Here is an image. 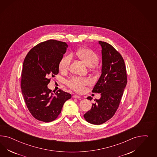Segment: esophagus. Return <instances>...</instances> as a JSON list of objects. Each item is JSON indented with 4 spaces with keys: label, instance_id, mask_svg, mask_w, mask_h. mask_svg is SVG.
I'll list each match as a JSON object with an SVG mask.
<instances>
[{
    "label": "esophagus",
    "instance_id": "esophagus-1",
    "mask_svg": "<svg viewBox=\"0 0 157 157\" xmlns=\"http://www.w3.org/2000/svg\"><path fill=\"white\" fill-rule=\"evenodd\" d=\"M73 98H77V99H79V98H80L81 97H80V96H79V95H73Z\"/></svg>",
    "mask_w": 157,
    "mask_h": 157
}]
</instances>
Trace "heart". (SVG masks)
Wrapping results in <instances>:
<instances>
[{
	"label": "heart",
	"instance_id": "heart-1",
	"mask_svg": "<svg viewBox=\"0 0 157 157\" xmlns=\"http://www.w3.org/2000/svg\"><path fill=\"white\" fill-rule=\"evenodd\" d=\"M76 55L86 66L90 67L95 64L98 60L97 55L90 49L82 48L79 49ZM71 57L70 56H65L62 57L59 63V68L61 71H66L69 68ZM90 80L88 78H79L73 77L67 82V85L71 89L76 92H82L85 86L90 84Z\"/></svg>",
	"mask_w": 157,
	"mask_h": 157
}]
</instances>
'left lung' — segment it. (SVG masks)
<instances>
[{
  "label": "left lung",
  "mask_w": 157,
  "mask_h": 157,
  "mask_svg": "<svg viewBox=\"0 0 157 157\" xmlns=\"http://www.w3.org/2000/svg\"><path fill=\"white\" fill-rule=\"evenodd\" d=\"M98 43L102 48L101 75L92 92L101 93V98L94 100L91 109L83 116L87 122L95 125L104 123L113 116L127 83L121 55L108 43Z\"/></svg>",
  "instance_id": "left-lung-1"
}]
</instances>
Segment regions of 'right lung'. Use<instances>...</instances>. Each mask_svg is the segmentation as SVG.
I'll list each match as a JSON object with an SVG mask.
<instances>
[{
    "instance_id": "1",
    "label": "right lung",
    "mask_w": 157,
    "mask_h": 157,
    "mask_svg": "<svg viewBox=\"0 0 157 157\" xmlns=\"http://www.w3.org/2000/svg\"><path fill=\"white\" fill-rule=\"evenodd\" d=\"M66 43L49 40L33 48L25 58L21 74V89L29 112L35 119L51 122L61 113L71 95L62 90L48 88L51 77L59 73V63L66 52Z\"/></svg>"
}]
</instances>
